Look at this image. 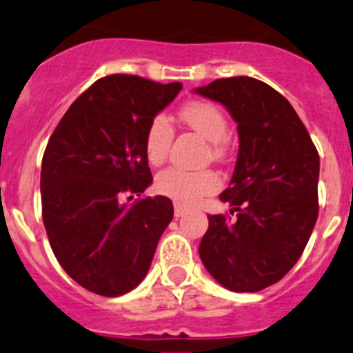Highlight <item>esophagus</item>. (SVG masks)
<instances>
[{"label": "esophagus", "instance_id": "34e87169", "mask_svg": "<svg viewBox=\"0 0 353 353\" xmlns=\"http://www.w3.org/2000/svg\"><path fill=\"white\" fill-rule=\"evenodd\" d=\"M187 213V208L182 206V204L174 203V218H180Z\"/></svg>", "mask_w": 353, "mask_h": 353}]
</instances>
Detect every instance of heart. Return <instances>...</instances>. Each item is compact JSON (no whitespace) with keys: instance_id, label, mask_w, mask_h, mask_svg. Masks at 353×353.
Here are the masks:
<instances>
[{"instance_id":"1","label":"heart","mask_w":353,"mask_h":353,"mask_svg":"<svg viewBox=\"0 0 353 353\" xmlns=\"http://www.w3.org/2000/svg\"><path fill=\"white\" fill-rule=\"evenodd\" d=\"M180 117L183 123L189 124L194 132L213 143L214 157H223L225 147L223 142L229 135V123L218 105L206 100H196L190 102L180 110ZM173 124L170 117L164 114H156L150 119L145 130V156L152 164H161L166 159L170 152L171 142H173ZM156 190L170 199L176 201L179 204H196L204 196L216 192L220 189V179L218 174L210 170L192 171L185 168L171 166L157 173Z\"/></svg>"}]
</instances>
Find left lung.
<instances>
[{
    "label": "left lung",
    "mask_w": 353,
    "mask_h": 353,
    "mask_svg": "<svg viewBox=\"0 0 353 353\" xmlns=\"http://www.w3.org/2000/svg\"><path fill=\"white\" fill-rule=\"evenodd\" d=\"M196 93L227 107L239 154L220 194L229 214H210L199 244L223 288L254 293L281 281L303 253L319 214V152L291 103L248 76L214 79Z\"/></svg>",
    "instance_id": "1"
}]
</instances>
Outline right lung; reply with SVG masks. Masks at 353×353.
I'll list each match as a JSON object with an SVG mask.
<instances>
[{
	"mask_svg": "<svg viewBox=\"0 0 353 353\" xmlns=\"http://www.w3.org/2000/svg\"><path fill=\"white\" fill-rule=\"evenodd\" d=\"M180 90L182 83L105 76L74 100L50 137L43 223L63 270L92 293L121 296L139 286L173 218L168 197L131 199L152 183L147 126Z\"/></svg>",
	"mask_w": 353,
	"mask_h": 353,
	"instance_id": "right-lung-1",
	"label": "right lung"
}]
</instances>
